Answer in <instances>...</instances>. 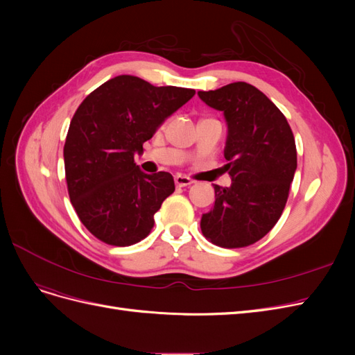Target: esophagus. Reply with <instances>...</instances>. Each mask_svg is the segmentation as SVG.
I'll list each match as a JSON object with an SVG mask.
<instances>
[{"instance_id": "obj_1", "label": "esophagus", "mask_w": 355, "mask_h": 355, "mask_svg": "<svg viewBox=\"0 0 355 355\" xmlns=\"http://www.w3.org/2000/svg\"><path fill=\"white\" fill-rule=\"evenodd\" d=\"M175 182H176V185L178 187H189L191 184H192V180H191V178H188V176H185V175H176L175 176Z\"/></svg>"}]
</instances>
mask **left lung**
Listing matches in <instances>:
<instances>
[{
	"mask_svg": "<svg viewBox=\"0 0 355 355\" xmlns=\"http://www.w3.org/2000/svg\"><path fill=\"white\" fill-rule=\"evenodd\" d=\"M198 96L227 118L225 170L232 179L230 188L214 185L201 231L214 245L240 249L263 239L282 216L297 166L295 136L284 114L249 83Z\"/></svg>",
	"mask_w": 355,
	"mask_h": 355,
	"instance_id": "left-lung-1",
	"label": "left lung"
}]
</instances>
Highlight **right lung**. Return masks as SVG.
Returning <instances> with one entry per match:
<instances>
[{
	"label": "right lung",
	"mask_w": 355,
	"mask_h": 355,
	"mask_svg": "<svg viewBox=\"0 0 355 355\" xmlns=\"http://www.w3.org/2000/svg\"><path fill=\"white\" fill-rule=\"evenodd\" d=\"M196 90L155 87L118 75L85 98L75 111L63 158L68 194L81 223L110 245H132L151 232L154 214L175 191L167 171L146 175L135 163L144 144Z\"/></svg>",
	"instance_id": "add662e5"
}]
</instances>
